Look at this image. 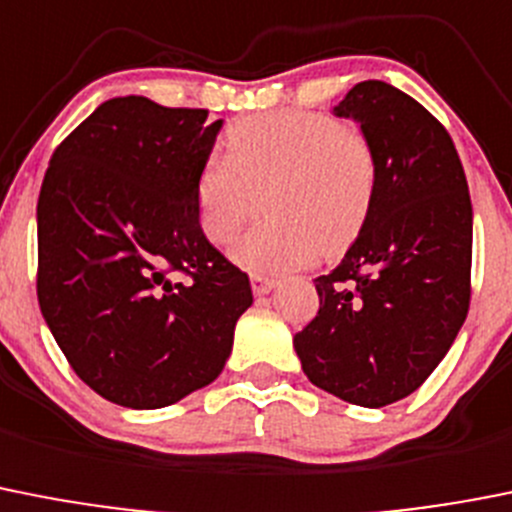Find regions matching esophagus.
<instances>
[{"label":"esophagus","mask_w":512,"mask_h":512,"mask_svg":"<svg viewBox=\"0 0 512 512\" xmlns=\"http://www.w3.org/2000/svg\"><path fill=\"white\" fill-rule=\"evenodd\" d=\"M276 284H279V281L269 279V276H261V274L251 276V289L256 297H264V294H269L271 289H276Z\"/></svg>","instance_id":"esophagus-1"}]
</instances>
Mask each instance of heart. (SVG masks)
<instances>
[{
	"instance_id": "heart-1",
	"label": "heart",
	"mask_w": 512,
	"mask_h": 512,
	"mask_svg": "<svg viewBox=\"0 0 512 512\" xmlns=\"http://www.w3.org/2000/svg\"><path fill=\"white\" fill-rule=\"evenodd\" d=\"M261 192L269 220L238 238L231 259L251 274H287L358 241L378 198V159L360 131L327 114L248 116L225 131V157L198 172L203 236L231 243Z\"/></svg>"
}]
</instances>
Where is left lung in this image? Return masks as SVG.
Returning <instances> with one entry per match:
<instances>
[{
    "label": "left lung",
    "instance_id": "1",
    "mask_svg": "<svg viewBox=\"0 0 512 512\" xmlns=\"http://www.w3.org/2000/svg\"><path fill=\"white\" fill-rule=\"evenodd\" d=\"M332 114L373 147L378 198L340 266L314 279L320 312L294 350L314 386L381 409L429 378L464 325L472 203L452 137L409 93L363 81Z\"/></svg>",
    "mask_w": 512,
    "mask_h": 512
}]
</instances>
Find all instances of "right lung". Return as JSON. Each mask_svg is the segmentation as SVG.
Returning a JSON list of instances; mask_svg holds the SVG:
<instances>
[{
	"label": "right lung",
	"instance_id": "right-lung-1",
	"mask_svg": "<svg viewBox=\"0 0 512 512\" xmlns=\"http://www.w3.org/2000/svg\"><path fill=\"white\" fill-rule=\"evenodd\" d=\"M223 119L103 101L53 152L37 200V299L70 368L106 401L162 409L208 386L253 304L203 236L195 180Z\"/></svg>",
	"mask_w": 512,
	"mask_h": 512
}]
</instances>
